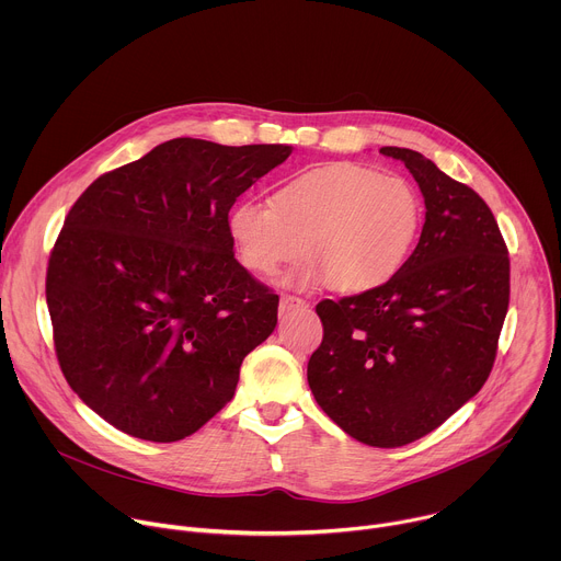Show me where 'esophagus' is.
I'll return each mask as SVG.
<instances>
[{
    "mask_svg": "<svg viewBox=\"0 0 561 561\" xmlns=\"http://www.w3.org/2000/svg\"><path fill=\"white\" fill-rule=\"evenodd\" d=\"M299 308H308V304L295 295H282L279 312H290V310H299Z\"/></svg>",
    "mask_w": 561,
    "mask_h": 561,
    "instance_id": "34e87169",
    "label": "esophagus"
}]
</instances>
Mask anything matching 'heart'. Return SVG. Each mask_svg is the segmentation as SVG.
<instances>
[{
  "mask_svg": "<svg viewBox=\"0 0 561 561\" xmlns=\"http://www.w3.org/2000/svg\"><path fill=\"white\" fill-rule=\"evenodd\" d=\"M424 199L402 175L353 162L308 169L275 188L271 206L244 199L228 213V234L242 266L275 275L301 255L310 260L293 286L333 284L364 295L390 284L409 264L424 226Z\"/></svg>",
  "mask_w": 561,
  "mask_h": 561,
  "instance_id": "b5f03b06",
  "label": "heart"
}]
</instances>
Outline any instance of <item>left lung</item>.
<instances>
[{
    "label": "left lung",
    "mask_w": 561,
    "mask_h": 561,
    "mask_svg": "<svg viewBox=\"0 0 561 561\" xmlns=\"http://www.w3.org/2000/svg\"><path fill=\"white\" fill-rule=\"evenodd\" d=\"M402 159L426 204L409 264L379 290L317 304L324 340L308 386L351 437L377 448L411 444L442 426L491 375L511 297L500 226L466 184L411 148Z\"/></svg>",
    "instance_id": "obj_1"
}]
</instances>
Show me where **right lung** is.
<instances>
[{
	"label": "right lung",
	"instance_id": "add662e5",
	"mask_svg": "<svg viewBox=\"0 0 561 561\" xmlns=\"http://www.w3.org/2000/svg\"><path fill=\"white\" fill-rule=\"evenodd\" d=\"M293 152L178 137L100 175L68 210L46 271L59 368L117 431L178 442L234 394L279 297L234 260V199Z\"/></svg>",
	"mask_w": 561,
	"mask_h": 561
}]
</instances>
